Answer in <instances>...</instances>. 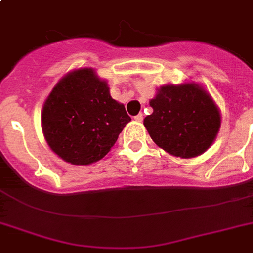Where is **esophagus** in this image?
<instances>
[{
  "instance_id": "34e87169",
  "label": "esophagus",
  "mask_w": 253,
  "mask_h": 253,
  "mask_svg": "<svg viewBox=\"0 0 253 253\" xmlns=\"http://www.w3.org/2000/svg\"><path fill=\"white\" fill-rule=\"evenodd\" d=\"M134 119H135V121H136V122H142V121H143V114H142V113H139L138 115H135Z\"/></svg>"
}]
</instances>
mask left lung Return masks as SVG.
Instances as JSON below:
<instances>
[{"label": "left lung", "instance_id": "1", "mask_svg": "<svg viewBox=\"0 0 253 253\" xmlns=\"http://www.w3.org/2000/svg\"><path fill=\"white\" fill-rule=\"evenodd\" d=\"M144 118L151 139L173 156L194 158L211 146L220 126L218 107L196 84L166 85L151 99Z\"/></svg>", "mask_w": 253, "mask_h": 253}]
</instances>
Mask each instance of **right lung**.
<instances>
[{
	"instance_id": "obj_1",
	"label": "right lung",
	"mask_w": 253,
	"mask_h": 253,
	"mask_svg": "<svg viewBox=\"0 0 253 253\" xmlns=\"http://www.w3.org/2000/svg\"><path fill=\"white\" fill-rule=\"evenodd\" d=\"M131 118L90 68L61 79L44 102L42 125L51 150L75 166L98 162Z\"/></svg>"
}]
</instances>
